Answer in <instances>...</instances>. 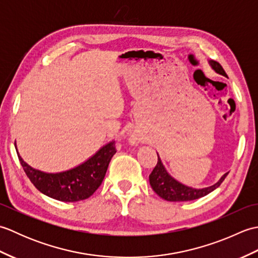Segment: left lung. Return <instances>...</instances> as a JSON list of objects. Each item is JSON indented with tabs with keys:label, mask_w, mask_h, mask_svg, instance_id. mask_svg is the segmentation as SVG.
<instances>
[{
	"label": "left lung",
	"mask_w": 258,
	"mask_h": 258,
	"mask_svg": "<svg viewBox=\"0 0 258 258\" xmlns=\"http://www.w3.org/2000/svg\"><path fill=\"white\" fill-rule=\"evenodd\" d=\"M208 64L211 65V68L215 71L217 74L226 75L225 71L223 70L222 65L220 63H217L216 61H213V59H208ZM157 157H158V161H157L156 166L154 167V169H153V172L150 175V184L152 186L153 190H154L158 196L168 202H187V201H194L197 199H201V197H204L207 194H210L214 189H216L218 186L222 184L223 180L225 179V177L228 174V173L224 174L215 184L208 186V187H203V188L190 187V186H187L178 182L177 179H175L172 175L166 171L165 166L163 165L161 157L158 156V153H157Z\"/></svg>",
	"instance_id": "1"
}]
</instances>
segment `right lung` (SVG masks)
I'll list each match as a JSON object with an SVG mask.
<instances>
[{
    "label": "right lung",
    "instance_id": "obj_1",
    "mask_svg": "<svg viewBox=\"0 0 258 258\" xmlns=\"http://www.w3.org/2000/svg\"><path fill=\"white\" fill-rule=\"evenodd\" d=\"M15 149L24 172L35 187L44 195L61 202L83 201L94 194L116 153L115 142L111 141L78 166L58 173H46L30 166L19 154L16 145Z\"/></svg>",
    "mask_w": 258,
    "mask_h": 258
}]
</instances>
